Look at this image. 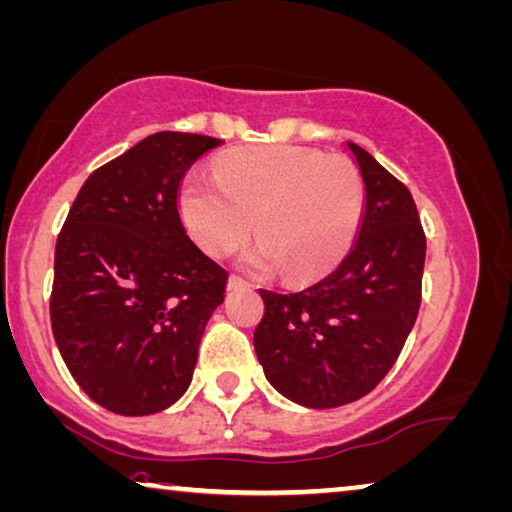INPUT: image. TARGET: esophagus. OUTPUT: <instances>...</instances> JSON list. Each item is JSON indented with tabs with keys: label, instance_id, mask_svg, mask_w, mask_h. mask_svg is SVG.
<instances>
[{
	"label": "esophagus",
	"instance_id": "obj_1",
	"mask_svg": "<svg viewBox=\"0 0 512 512\" xmlns=\"http://www.w3.org/2000/svg\"><path fill=\"white\" fill-rule=\"evenodd\" d=\"M246 285H248L246 280H243L241 276H234V273L227 280V290H239V287H246Z\"/></svg>",
	"mask_w": 512,
	"mask_h": 512
}]
</instances>
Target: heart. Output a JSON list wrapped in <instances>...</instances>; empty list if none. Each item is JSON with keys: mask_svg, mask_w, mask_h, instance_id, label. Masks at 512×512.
<instances>
[{"mask_svg": "<svg viewBox=\"0 0 512 512\" xmlns=\"http://www.w3.org/2000/svg\"><path fill=\"white\" fill-rule=\"evenodd\" d=\"M218 183L190 176L181 187L187 232L213 257L248 241L257 218L250 271L283 266L292 280L320 276L348 253L364 211V178L345 155L315 148H243L222 157Z\"/></svg>", "mask_w": 512, "mask_h": 512, "instance_id": "obj_1", "label": "heart"}]
</instances>
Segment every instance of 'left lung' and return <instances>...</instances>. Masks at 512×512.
Returning a JSON list of instances; mask_svg holds the SVG:
<instances>
[{"instance_id": "8db88e82", "label": "left lung", "mask_w": 512, "mask_h": 512, "mask_svg": "<svg viewBox=\"0 0 512 512\" xmlns=\"http://www.w3.org/2000/svg\"><path fill=\"white\" fill-rule=\"evenodd\" d=\"M348 148L366 190L355 246L306 290H259V364L280 394L308 408L369 394L397 362L422 301L427 239L413 194L357 143Z\"/></svg>"}]
</instances>
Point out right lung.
Returning a JSON list of instances; mask_svg holds the SVG:
<instances>
[{
  "instance_id": "right-lung-1",
  "label": "right lung",
  "mask_w": 512,
  "mask_h": 512,
  "mask_svg": "<svg viewBox=\"0 0 512 512\" xmlns=\"http://www.w3.org/2000/svg\"><path fill=\"white\" fill-rule=\"evenodd\" d=\"M220 139L157 132L95 169L55 243L50 325L81 390L118 415L183 397L227 271L187 236L178 187Z\"/></svg>"
}]
</instances>
